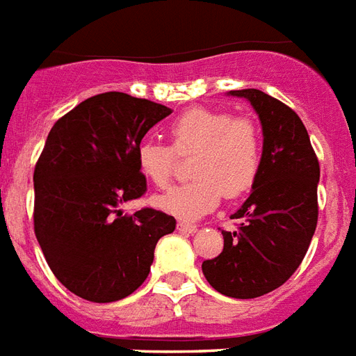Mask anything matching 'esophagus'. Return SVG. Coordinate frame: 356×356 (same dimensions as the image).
<instances>
[{"mask_svg":"<svg viewBox=\"0 0 356 356\" xmlns=\"http://www.w3.org/2000/svg\"><path fill=\"white\" fill-rule=\"evenodd\" d=\"M176 229L180 232H186V234H195L197 232V225H191V223H186V221H178Z\"/></svg>","mask_w":356,"mask_h":356,"instance_id":"esophagus-1","label":"esophagus"}]
</instances>
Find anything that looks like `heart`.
Listing matches in <instances>:
<instances>
[{
	"instance_id": "obj_1",
	"label": "heart",
	"mask_w": 356,
	"mask_h": 356,
	"mask_svg": "<svg viewBox=\"0 0 356 356\" xmlns=\"http://www.w3.org/2000/svg\"><path fill=\"white\" fill-rule=\"evenodd\" d=\"M176 154H191L193 181L156 197V207L181 219H199L223 197H238L255 184L261 167V131L250 118L229 112L189 108L168 125ZM167 144L143 140L137 146V167L156 188H167L175 154Z\"/></svg>"
}]
</instances>
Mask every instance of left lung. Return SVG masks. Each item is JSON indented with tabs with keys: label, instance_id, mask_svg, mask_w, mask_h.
<instances>
[{
	"label": "left lung",
	"instance_id": "1",
	"mask_svg": "<svg viewBox=\"0 0 356 356\" xmlns=\"http://www.w3.org/2000/svg\"><path fill=\"white\" fill-rule=\"evenodd\" d=\"M227 95L245 99L263 129L261 167L250 197L232 213L236 231H221L223 251L202 263L221 295L257 298L277 289L300 266L317 227L319 161L295 111L268 93L248 88Z\"/></svg>",
	"mask_w": 356,
	"mask_h": 356
}]
</instances>
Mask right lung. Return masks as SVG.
Instances as JSON below:
<instances>
[{
    "mask_svg": "<svg viewBox=\"0 0 356 356\" xmlns=\"http://www.w3.org/2000/svg\"><path fill=\"white\" fill-rule=\"evenodd\" d=\"M170 108L122 92L82 101L50 129L33 172L37 242L67 289L116 302L140 287L157 240L176 219L154 208L124 213L143 197L137 146Z\"/></svg>",
    "mask_w": 356,
    "mask_h": 356,
    "instance_id": "1",
    "label": "right lung"
}]
</instances>
